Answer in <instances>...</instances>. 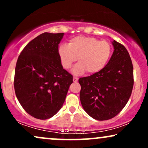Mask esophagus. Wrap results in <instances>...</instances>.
Wrapping results in <instances>:
<instances>
[{
  "label": "esophagus",
  "mask_w": 148,
  "mask_h": 148,
  "mask_svg": "<svg viewBox=\"0 0 148 148\" xmlns=\"http://www.w3.org/2000/svg\"><path fill=\"white\" fill-rule=\"evenodd\" d=\"M78 78L77 77H75V76H74V77H73V81H74V83H76L78 81Z\"/></svg>",
  "instance_id": "obj_1"
}]
</instances>
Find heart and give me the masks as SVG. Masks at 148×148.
Instances as JSON below:
<instances>
[{
    "mask_svg": "<svg viewBox=\"0 0 148 148\" xmlns=\"http://www.w3.org/2000/svg\"><path fill=\"white\" fill-rule=\"evenodd\" d=\"M111 54V46L108 42L87 36L74 37L68 45H61L58 48V56L64 69L70 68L78 58L79 62L72 69L74 75L86 71L89 74L100 72L109 60Z\"/></svg>",
    "mask_w": 148,
    "mask_h": 148,
    "instance_id": "obj_1",
    "label": "heart"
}]
</instances>
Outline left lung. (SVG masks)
Listing matches in <instances>:
<instances>
[{"label": "left lung", "mask_w": 148, "mask_h": 148, "mask_svg": "<svg viewBox=\"0 0 148 148\" xmlns=\"http://www.w3.org/2000/svg\"><path fill=\"white\" fill-rule=\"evenodd\" d=\"M112 56L103 69L90 76L80 78V100L90 116L97 120L113 118L130 99L134 86L133 65L128 51L112 41Z\"/></svg>", "instance_id": "8db88e82"}]
</instances>
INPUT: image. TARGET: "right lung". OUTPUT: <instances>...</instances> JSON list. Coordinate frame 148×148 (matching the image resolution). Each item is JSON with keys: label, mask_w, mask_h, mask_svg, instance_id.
Wrapping results in <instances>:
<instances>
[{"label": "right lung", "mask_w": 148, "mask_h": 148, "mask_svg": "<svg viewBox=\"0 0 148 148\" xmlns=\"http://www.w3.org/2000/svg\"><path fill=\"white\" fill-rule=\"evenodd\" d=\"M63 36V33L41 34L25 46L16 62V96L23 109L40 120L51 118L60 111L73 82L58 56Z\"/></svg>", "instance_id": "right-lung-1"}]
</instances>
